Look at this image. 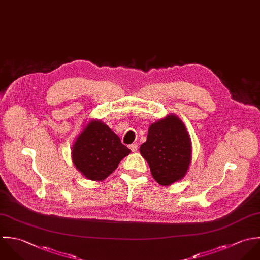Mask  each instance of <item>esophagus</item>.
I'll use <instances>...</instances> for the list:
<instances>
[{"mask_svg": "<svg viewBox=\"0 0 260 260\" xmlns=\"http://www.w3.org/2000/svg\"><path fill=\"white\" fill-rule=\"evenodd\" d=\"M129 149L132 150L133 153L138 152V144H133V145H131V146H129Z\"/></svg>", "mask_w": 260, "mask_h": 260, "instance_id": "obj_1", "label": "esophagus"}]
</instances>
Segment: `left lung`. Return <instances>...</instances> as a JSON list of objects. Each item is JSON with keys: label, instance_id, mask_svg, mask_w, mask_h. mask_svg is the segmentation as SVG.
I'll return each instance as SVG.
<instances>
[{"label": "left lung", "instance_id": "left-lung-1", "mask_svg": "<svg viewBox=\"0 0 260 260\" xmlns=\"http://www.w3.org/2000/svg\"><path fill=\"white\" fill-rule=\"evenodd\" d=\"M140 152L153 178L159 185L169 186L187 174L192 156L191 139L183 121L169 114L150 125L147 142Z\"/></svg>", "mask_w": 260, "mask_h": 260}]
</instances>
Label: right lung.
Returning a JSON list of instances; mask_svg holds the SVG:
<instances>
[{"label": "right lung", "instance_id": "right-lung-1", "mask_svg": "<svg viewBox=\"0 0 260 260\" xmlns=\"http://www.w3.org/2000/svg\"><path fill=\"white\" fill-rule=\"evenodd\" d=\"M131 150L99 119L90 120L72 146V161L87 179L104 181Z\"/></svg>", "mask_w": 260, "mask_h": 260}]
</instances>
